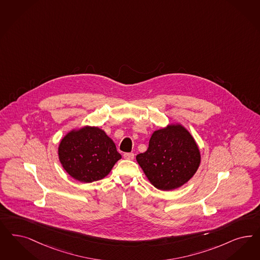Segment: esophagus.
<instances>
[{"instance_id":"obj_1","label":"esophagus","mask_w":260,"mask_h":260,"mask_svg":"<svg viewBox=\"0 0 260 260\" xmlns=\"http://www.w3.org/2000/svg\"><path fill=\"white\" fill-rule=\"evenodd\" d=\"M124 158L128 159V160H133L135 158V153L134 152H125L124 153Z\"/></svg>"}]
</instances>
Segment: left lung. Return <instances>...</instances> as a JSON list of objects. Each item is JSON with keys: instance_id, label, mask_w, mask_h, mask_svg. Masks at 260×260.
Listing matches in <instances>:
<instances>
[{"instance_id": "obj_1", "label": "left lung", "mask_w": 260, "mask_h": 260, "mask_svg": "<svg viewBox=\"0 0 260 260\" xmlns=\"http://www.w3.org/2000/svg\"><path fill=\"white\" fill-rule=\"evenodd\" d=\"M136 161L155 188L171 191L188 182L201 164V152L188 129L173 123L152 133L148 150Z\"/></svg>"}]
</instances>
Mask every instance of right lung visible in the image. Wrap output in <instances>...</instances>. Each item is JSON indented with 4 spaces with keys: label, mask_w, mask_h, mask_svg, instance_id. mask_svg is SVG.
<instances>
[{
    "label": "right lung",
    "mask_w": 260,
    "mask_h": 260,
    "mask_svg": "<svg viewBox=\"0 0 260 260\" xmlns=\"http://www.w3.org/2000/svg\"><path fill=\"white\" fill-rule=\"evenodd\" d=\"M57 153L66 173L84 183L104 179L122 158L112 139L96 125L72 128L60 140Z\"/></svg>",
    "instance_id": "obj_1"
}]
</instances>
